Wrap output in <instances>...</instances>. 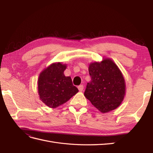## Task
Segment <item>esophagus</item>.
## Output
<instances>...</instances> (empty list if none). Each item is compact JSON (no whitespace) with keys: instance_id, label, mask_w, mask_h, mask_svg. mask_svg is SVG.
<instances>
[{"instance_id":"34e87169","label":"esophagus","mask_w":153,"mask_h":153,"mask_svg":"<svg viewBox=\"0 0 153 153\" xmlns=\"http://www.w3.org/2000/svg\"><path fill=\"white\" fill-rule=\"evenodd\" d=\"M78 90H79V91H81V92L83 91V90H84V85H80L78 87Z\"/></svg>"}]
</instances>
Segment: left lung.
Listing matches in <instances>:
<instances>
[{"label": "left lung", "mask_w": 153, "mask_h": 153, "mask_svg": "<svg viewBox=\"0 0 153 153\" xmlns=\"http://www.w3.org/2000/svg\"><path fill=\"white\" fill-rule=\"evenodd\" d=\"M91 78L84 92L85 98L101 112L117 108L126 94V84L123 73L112 59L90 63Z\"/></svg>", "instance_id": "1"}]
</instances>
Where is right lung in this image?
Listing matches in <instances>:
<instances>
[{"label": "right lung", "mask_w": 153, "mask_h": 153, "mask_svg": "<svg viewBox=\"0 0 153 153\" xmlns=\"http://www.w3.org/2000/svg\"><path fill=\"white\" fill-rule=\"evenodd\" d=\"M66 64L55 62L41 72L38 81L39 99L50 108H56L75 95L78 92L73 85L70 76H66L64 71Z\"/></svg>", "instance_id": "1"}]
</instances>
